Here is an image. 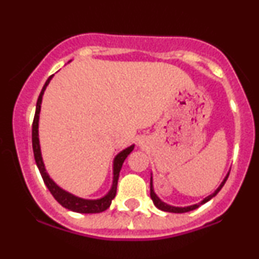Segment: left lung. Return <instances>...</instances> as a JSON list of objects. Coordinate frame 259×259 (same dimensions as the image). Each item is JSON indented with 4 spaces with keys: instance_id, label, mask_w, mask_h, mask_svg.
<instances>
[{
    "instance_id": "obj_1",
    "label": "left lung",
    "mask_w": 259,
    "mask_h": 259,
    "mask_svg": "<svg viewBox=\"0 0 259 259\" xmlns=\"http://www.w3.org/2000/svg\"><path fill=\"white\" fill-rule=\"evenodd\" d=\"M228 177H229V174L227 175V177H225V179L223 180V183L221 184V186L218 187V189L215 190L214 192H213L212 195H209L208 196V197H206L204 198L203 201L202 202H200V203H197V204H194V206H189V207H173V206H169V204H167V203H164V202H162L159 200L158 197H157V195L154 194V191H153V186H152V178H151V183H150V185H151V198H152V201H153V203H154V206H156L157 208H159L160 210H164V212H170V213H185V212H190V210H194V209H196V208H198L201 206V204H203V203H206V202H208L210 200V198H213L214 197V196L218 194L219 191H221L222 190V187L224 186V184H225V181H227V179H228Z\"/></svg>"
}]
</instances>
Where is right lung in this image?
I'll return each mask as SVG.
<instances>
[{
  "mask_svg": "<svg viewBox=\"0 0 259 259\" xmlns=\"http://www.w3.org/2000/svg\"><path fill=\"white\" fill-rule=\"evenodd\" d=\"M51 75L47 81L45 82L42 90L40 92V96L37 99L36 103V111H35V117L34 121H32V151H34V157L35 162H36V165L40 170L41 177H42L45 185L47 186V189L50 190L53 197L56 198V201L58 202L59 204H62L67 209L73 210V212L78 213H101L103 210H106L107 208H109L112 203V200L115 197V194H117V185H118V179H119V171L121 169V165H123L124 160L134 150V145L130 147L125 148V150L121 151L120 153L117 154V157L114 158V162H113V185L112 189L109 190V192L107 194L105 197L99 198V200H84V198L76 197L69 192L64 191L59 187L57 184L53 181L51 178L49 177V174L46 173V169H45V164L42 162V157H41V151H40V142H38V114H40L41 109V101H42L44 92L46 90V86L49 85V82L51 81L52 79Z\"/></svg>",
  "mask_w": 259,
  "mask_h": 259,
  "instance_id": "1",
  "label": "right lung"
}]
</instances>
